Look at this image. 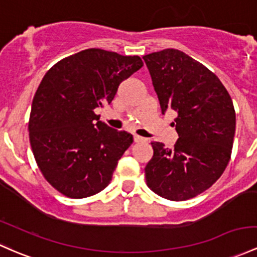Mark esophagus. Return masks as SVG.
Here are the masks:
<instances>
[{"mask_svg": "<svg viewBox=\"0 0 257 257\" xmlns=\"http://www.w3.org/2000/svg\"><path fill=\"white\" fill-rule=\"evenodd\" d=\"M134 142H135V143H142V142H145V138L140 137V135H138V134H134Z\"/></svg>", "mask_w": 257, "mask_h": 257, "instance_id": "esophagus-1", "label": "esophagus"}]
</instances>
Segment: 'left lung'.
Returning <instances> with one entry per match:
<instances>
[{"label":"left lung","mask_w":257,"mask_h":257,"mask_svg":"<svg viewBox=\"0 0 257 257\" xmlns=\"http://www.w3.org/2000/svg\"><path fill=\"white\" fill-rule=\"evenodd\" d=\"M143 58L162 113H177L179 135L173 150L151 143L146 184L165 199L184 201L210 188L229 162L235 133L233 101L215 73L182 51L166 49Z\"/></svg>","instance_id":"obj_1"}]
</instances>
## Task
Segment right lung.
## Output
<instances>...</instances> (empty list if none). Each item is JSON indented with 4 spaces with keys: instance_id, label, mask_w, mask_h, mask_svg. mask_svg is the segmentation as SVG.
I'll list each match as a JSON object with an SVG mask.
<instances>
[{
    "instance_id": "obj_1",
    "label": "right lung",
    "mask_w": 257,
    "mask_h": 257,
    "mask_svg": "<svg viewBox=\"0 0 257 257\" xmlns=\"http://www.w3.org/2000/svg\"><path fill=\"white\" fill-rule=\"evenodd\" d=\"M144 66L139 56L87 49L47 70L33 98L29 139L42 176L72 199L109 184L133 135L109 128L95 109L111 103L124 79Z\"/></svg>"
}]
</instances>
